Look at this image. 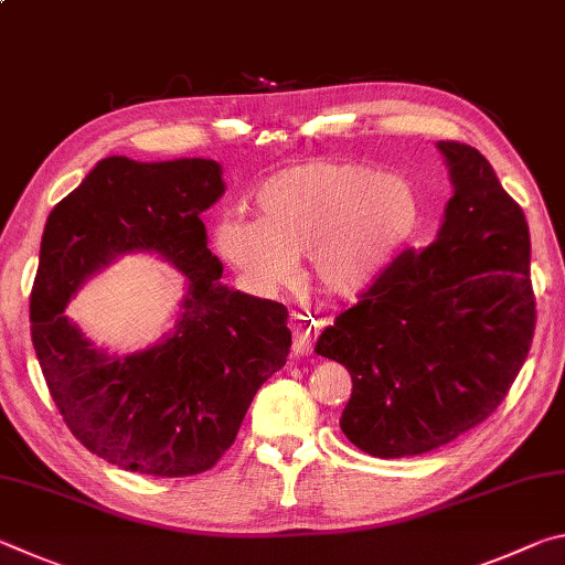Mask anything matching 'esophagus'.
I'll use <instances>...</instances> for the list:
<instances>
[{"label": "esophagus", "instance_id": "34e87169", "mask_svg": "<svg viewBox=\"0 0 565 565\" xmlns=\"http://www.w3.org/2000/svg\"><path fill=\"white\" fill-rule=\"evenodd\" d=\"M318 340V324L302 320L292 328V352L295 358H308Z\"/></svg>", "mask_w": 565, "mask_h": 565}]
</instances>
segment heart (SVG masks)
Here are the masks:
<instances>
[{"instance_id": "1", "label": "heart", "mask_w": 565, "mask_h": 565, "mask_svg": "<svg viewBox=\"0 0 565 565\" xmlns=\"http://www.w3.org/2000/svg\"><path fill=\"white\" fill-rule=\"evenodd\" d=\"M253 205L257 221L221 217L213 245L257 292L288 285L305 255L322 295L360 300L380 288L424 223L417 188L367 163L285 168L255 188Z\"/></svg>"}]
</instances>
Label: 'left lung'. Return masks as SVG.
<instances>
[{
    "instance_id": "8db88e82",
    "label": "left lung",
    "mask_w": 565,
    "mask_h": 565,
    "mask_svg": "<svg viewBox=\"0 0 565 565\" xmlns=\"http://www.w3.org/2000/svg\"><path fill=\"white\" fill-rule=\"evenodd\" d=\"M454 195L429 247L324 328L315 352L348 367L340 427L380 459L417 457L507 397L536 324L521 205L477 148L439 141Z\"/></svg>"
}]
</instances>
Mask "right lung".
Segmentation results:
<instances>
[{"mask_svg": "<svg viewBox=\"0 0 565 565\" xmlns=\"http://www.w3.org/2000/svg\"><path fill=\"white\" fill-rule=\"evenodd\" d=\"M225 193L211 158L108 156L49 213L32 288V342L58 412L84 447L124 471L193 477L231 449L260 384L290 352L285 305L221 282L201 213ZM184 275L174 328L128 355L96 349L63 310L121 254Z\"/></svg>", "mask_w": 565, "mask_h": 565, "instance_id": "add662e5", "label": "right lung"}]
</instances>
